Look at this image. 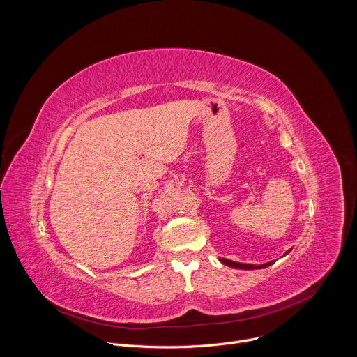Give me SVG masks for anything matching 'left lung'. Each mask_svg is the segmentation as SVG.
I'll return each instance as SVG.
<instances>
[{"instance_id":"obj_1","label":"left lung","mask_w":357,"mask_h":357,"mask_svg":"<svg viewBox=\"0 0 357 357\" xmlns=\"http://www.w3.org/2000/svg\"><path fill=\"white\" fill-rule=\"evenodd\" d=\"M220 261L225 264V266H229V267H233V268H240V270H260V268H266L268 266H271L274 261L271 263H267V264H260V266H256V264H243V263H236V261H231V260H227V259H220Z\"/></svg>"}]
</instances>
